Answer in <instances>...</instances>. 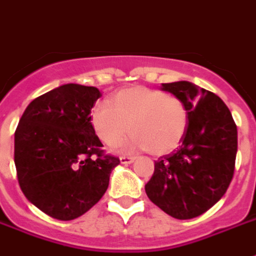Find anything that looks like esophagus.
Segmentation results:
<instances>
[{
  "label": "esophagus",
  "instance_id": "obj_1",
  "mask_svg": "<svg viewBox=\"0 0 256 256\" xmlns=\"http://www.w3.org/2000/svg\"><path fill=\"white\" fill-rule=\"evenodd\" d=\"M134 160H136V158H133V156H120V163L122 164H130Z\"/></svg>",
  "mask_w": 256,
  "mask_h": 256
}]
</instances>
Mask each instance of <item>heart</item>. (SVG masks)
<instances>
[{"mask_svg":"<svg viewBox=\"0 0 256 256\" xmlns=\"http://www.w3.org/2000/svg\"><path fill=\"white\" fill-rule=\"evenodd\" d=\"M93 128L101 141L128 150H146L152 155H166L182 141L188 128V112L184 102L146 86L119 90L110 101L96 102L90 114Z\"/></svg>","mask_w":256,"mask_h":256,"instance_id":"obj_1","label":"heart"}]
</instances>
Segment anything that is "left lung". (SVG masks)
Segmentation results:
<instances>
[{"mask_svg": "<svg viewBox=\"0 0 256 256\" xmlns=\"http://www.w3.org/2000/svg\"><path fill=\"white\" fill-rule=\"evenodd\" d=\"M182 101L188 128L176 152L155 162L146 196L166 214L192 220L220 202L229 188L237 154V128L229 108L188 80L162 84Z\"/></svg>", "mask_w": 256, "mask_h": 256, "instance_id": "left-lung-1", "label": "left lung"}]
</instances>
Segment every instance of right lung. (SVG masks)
I'll list each match as a JSON object with an SVG mask.
<instances>
[{"mask_svg": "<svg viewBox=\"0 0 256 256\" xmlns=\"http://www.w3.org/2000/svg\"><path fill=\"white\" fill-rule=\"evenodd\" d=\"M100 90L62 84L26 108L14 132V166L27 200L52 218L71 220L106 193L119 164L104 155L90 111Z\"/></svg>", "mask_w": 256, "mask_h": 256, "instance_id": "add662e5", "label": "right lung"}]
</instances>
